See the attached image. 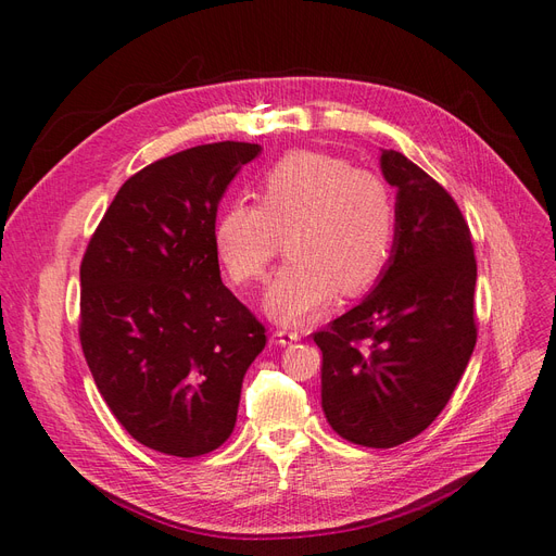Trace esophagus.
<instances>
[{"mask_svg":"<svg viewBox=\"0 0 556 556\" xmlns=\"http://www.w3.org/2000/svg\"><path fill=\"white\" fill-rule=\"evenodd\" d=\"M275 340H277V344H281V346H289V344H293V342L300 340V332H298V330H287V328H277V330H275Z\"/></svg>","mask_w":556,"mask_h":556,"instance_id":"1","label":"esophagus"}]
</instances>
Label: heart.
I'll return each mask as SVG.
<instances>
[{"instance_id":"heart-1","label":"heart","mask_w":556,"mask_h":556,"mask_svg":"<svg viewBox=\"0 0 556 556\" xmlns=\"http://www.w3.org/2000/svg\"><path fill=\"white\" fill-rule=\"evenodd\" d=\"M287 235L289 261L267 283L263 307L279 324L321 312L338 291L354 295L384 273L395 240V198L370 169L340 155L291 151L261 179V202L220 212L214 244L237 283L265 277Z\"/></svg>"}]
</instances>
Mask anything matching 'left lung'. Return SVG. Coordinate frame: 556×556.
<instances>
[{
  "label": "left lung",
  "mask_w": 556,
  "mask_h": 556,
  "mask_svg": "<svg viewBox=\"0 0 556 556\" xmlns=\"http://www.w3.org/2000/svg\"><path fill=\"white\" fill-rule=\"evenodd\" d=\"M379 167L399 190L391 258L370 295L314 332V342L332 431L389 450L431 426L468 366L478 265L445 188L399 151L384 149Z\"/></svg>",
  "instance_id": "1"
}]
</instances>
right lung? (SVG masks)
Instances as JSON below:
<instances>
[{
	"instance_id": "right-lung-1",
	"label": "right lung",
	"mask_w": 556,
	"mask_h": 556,
	"mask_svg": "<svg viewBox=\"0 0 556 556\" xmlns=\"http://www.w3.org/2000/svg\"><path fill=\"white\" fill-rule=\"evenodd\" d=\"M263 149L218 141L121 186L81 263V346L102 399L141 445L202 456L230 438L265 328L220 281L216 212Z\"/></svg>"
}]
</instances>
